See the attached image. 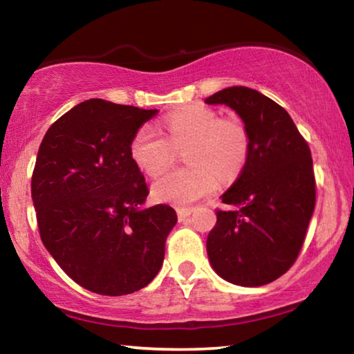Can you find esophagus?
I'll return each mask as SVG.
<instances>
[{"label":"esophagus","mask_w":354,"mask_h":354,"mask_svg":"<svg viewBox=\"0 0 354 354\" xmlns=\"http://www.w3.org/2000/svg\"><path fill=\"white\" fill-rule=\"evenodd\" d=\"M192 211H194V209H190V207H178V209H176L178 220H179V221H185V220L189 218V215L192 214Z\"/></svg>","instance_id":"obj_1"}]
</instances>
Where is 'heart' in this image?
I'll return each mask as SVG.
<instances>
[{
    "label": "heart",
    "mask_w": 354,
    "mask_h": 354,
    "mask_svg": "<svg viewBox=\"0 0 354 354\" xmlns=\"http://www.w3.org/2000/svg\"><path fill=\"white\" fill-rule=\"evenodd\" d=\"M171 143L190 142L185 169L171 170L156 179L153 195L175 206L190 205L217 189L223 179L239 175L248 156L247 129L237 118H221L206 106H189L165 118ZM151 124L137 129L129 145L131 159L149 176L170 164L171 145Z\"/></svg>",
    "instance_id": "heart-1"
}]
</instances>
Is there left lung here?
Wrapping results in <instances>:
<instances>
[{
    "label": "left lung",
    "instance_id": "1",
    "mask_svg": "<svg viewBox=\"0 0 354 354\" xmlns=\"http://www.w3.org/2000/svg\"><path fill=\"white\" fill-rule=\"evenodd\" d=\"M205 103L231 107L248 134L241 175L221 195L232 209L217 211L207 236L209 262L231 284H268L297 261L314 214L310 149L284 107L254 88L226 87Z\"/></svg>",
    "mask_w": 354,
    "mask_h": 354
}]
</instances>
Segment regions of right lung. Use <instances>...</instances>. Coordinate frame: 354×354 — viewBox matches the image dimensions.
I'll list each match as a JSON object with an SVG mask.
<instances>
[{
    "label": "right lung",
    "mask_w": 354,
    "mask_h": 354,
    "mask_svg": "<svg viewBox=\"0 0 354 354\" xmlns=\"http://www.w3.org/2000/svg\"><path fill=\"white\" fill-rule=\"evenodd\" d=\"M158 109L92 98L46 131L31 195L40 237L59 267L84 289L120 297L159 273L175 209L143 207L149 190L129 145Z\"/></svg>",
    "instance_id": "add662e5"
}]
</instances>
